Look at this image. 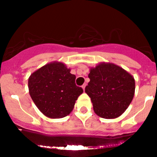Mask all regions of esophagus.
<instances>
[{
  "mask_svg": "<svg viewBox=\"0 0 157 157\" xmlns=\"http://www.w3.org/2000/svg\"><path fill=\"white\" fill-rule=\"evenodd\" d=\"M82 89L83 90H85V88H86V84H83L82 86Z\"/></svg>",
  "mask_w": 157,
  "mask_h": 157,
  "instance_id": "1",
  "label": "esophagus"
}]
</instances>
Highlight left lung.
I'll use <instances>...</instances> for the list:
<instances>
[{"instance_id":"obj_1","label":"left lung","mask_w":157,"mask_h":157,"mask_svg":"<svg viewBox=\"0 0 157 157\" xmlns=\"http://www.w3.org/2000/svg\"><path fill=\"white\" fill-rule=\"evenodd\" d=\"M89 77L85 91L91 98L94 112L105 119L120 116L134 97V77L112 63H101L91 68Z\"/></svg>"}]
</instances>
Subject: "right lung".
Wrapping results in <instances>:
<instances>
[{
	"mask_svg": "<svg viewBox=\"0 0 157 157\" xmlns=\"http://www.w3.org/2000/svg\"><path fill=\"white\" fill-rule=\"evenodd\" d=\"M75 75L62 63L45 65L29 78L30 96L38 109L50 118L71 113L77 97L83 92L75 83Z\"/></svg>",
	"mask_w": 157,
	"mask_h": 157,
	"instance_id": "add662e5",
	"label": "right lung"
}]
</instances>
